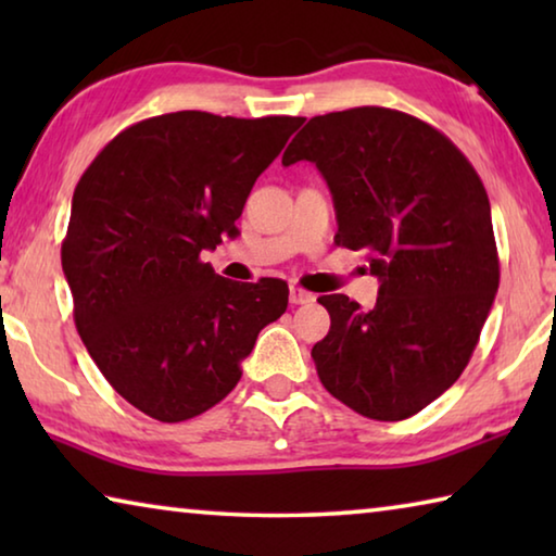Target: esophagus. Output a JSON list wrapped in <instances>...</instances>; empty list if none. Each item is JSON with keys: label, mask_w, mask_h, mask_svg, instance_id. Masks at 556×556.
I'll return each mask as SVG.
<instances>
[{"label": "esophagus", "mask_w": 556, "mask_h": 556, "mask_svg": "<svg viewBox=\"0 0 556 556\" xmlns=\"http://www.w3.org/2000/svg\"><path fill=\"white\" fill-rule=\"evenodd\" d=\"M289 301L294 306H299V304H312L314 301V294H308V291H304L301 287H291L289 289Z\"/></svg>", "instance_id": "34e87169"}]
</instances>
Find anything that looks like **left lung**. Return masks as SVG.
Listing matches in <instances>:
<instances>
[{"instance_id":"left-lung-1","label":"left lung","mask_w":556,"mask_h":556,"mask_svg":"<svg viewBox=\"0 0 556 556\" xmlns=\"http://www.w3.org/2000/svg\"><path fill=\"white\" fill-rule=\"evenodd\" d=\"M301 159L331 188L336 244L365 252L380 279L370 312L318 299L331 314L318 378L363 417L407 419L460 378L501 285L481 176L437 127L375 105L308 119L281 164Z\"/></svg>"}]
</instances>
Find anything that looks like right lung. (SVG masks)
<instances>
[{
    "mask_svg": "<svg viewBox=\"0 0 556 556\" xmlns=\"http://www.w3.org/2000/svg\"><path fill=\"white\" fill-rule=\"evenodd\" d=\"M301 122L149 117L75 186L61 244L75 328L115 392L152 419L186 421L228 397L262 328L287 312V281L225 279L201 252L238 235L257 176Z\"/></svg>",
    "mask_w": 556,
    "mask_h": 556,
    "instance_id": "right-lung-1",
    "label": "right lung"
}]
</instances>
